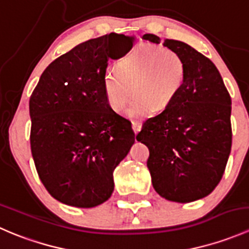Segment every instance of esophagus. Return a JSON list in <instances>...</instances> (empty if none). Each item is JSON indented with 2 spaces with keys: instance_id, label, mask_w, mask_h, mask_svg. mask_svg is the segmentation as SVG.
<instances>
[{
  "instance_id": "34e87169",
  "label": "esophagus",
  "mask_w": 249,
  "mask_h": 249,
  "mask_svg": "<svg viewBox=\"0 0 249 249\" xmlns=\"http://www.w3.org/2000/svg\"><path fill=\"white\" fill-rule=\"evenodd\" d=\"M141 127H142V124H141L140 122H137V120H134V122H132V130H134L135 134L140 132Z\"/></svg>"
}]
</instances>
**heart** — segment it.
Instances as JSON below:
<instances>
[{
    "label": "heart",
    "mask_w": 249,
    "mask_h": 249,
    "mask_svg": "<svg viewBox=\"0 0 249 249\" xmlns=\"http://www.w3.org/2000/svg\"><path fill=\"white\" fill-rule=\"evenodd\" d=\"M115 70L105 72L104 90L109 107L126 109L131 118H148L157 109H165L178 96L187 78V62L169 48L139 44L117 59Z\"/></svg>",
    "instance_id": "1"
}]
</instances>
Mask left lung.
I'll return each instance as SVG.
<instances>
[{"instance_id":"8db88e82","label":"left lung","mask_w":249,"mask_h":249,"mask_svg":"<svg viewBox=\"0 0 249 249\" xmlns=\"http://www.w3.org/2000/svg\"><path fill=\"white\" fill-rule=\"evenodd\" d=\"M143 39L159 44L152 34ZM187 62V78L175 101L145 120L137 141L149 149L147 166L155 192L192 202L214 190L231 150V97L215 65L189 44L165 39Z\"/></svg>"}]
</instances>
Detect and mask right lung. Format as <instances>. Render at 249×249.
Returning a JSON list of instances; mask_svg holds the SVG:
<instances>
[{
  "mask_svg": "<svg viewBox=\"0 0 249 249\" xmlns=\"http://www.w3.org/2000/svg\"><path fill=\"white\" fill-rule=\"evenodd\" d=\"M134 39L112 32L78 44L44 70L30 97L35 166L48 193L65 205L107 201L113 171L137 140L104 90L108 60L129 52Z\"/></svg>",
  "mask_w": 249,
  "mask_h": 249,
  "instance_id": "1",
  "label": "right lung"
}]
</instances>
